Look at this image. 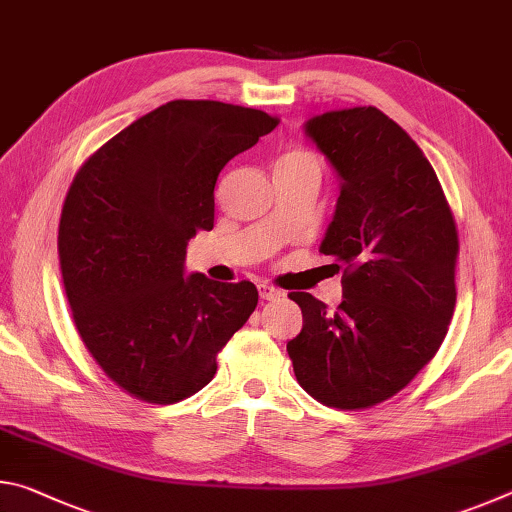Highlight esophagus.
I'll use <instances>...</instances> for the list:
<instances>
[{
  "instance_id": "esophagus-1",
  "label": "esophagus",
  "mask_w": 512,
  "mask_h": 512,
  "mask_svg": "<svg viewBox=\"0 0 512 512\" xmlns=\"http://www.w3.org/2000/svg\"><path fill=\"white\" fill-rule=\"evenodd\" d=\"M259 298L262 300H277V298H282V291L280 289H275L273 284H259Z\"/></svg>"
}]
</instances>
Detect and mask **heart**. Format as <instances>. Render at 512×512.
<instances>
[{"label": "heart", "mask_w": 512, "mask_h": 512, "mask_svg": "<svg viewBox=\"0 0 512 512\" xmlns=\"http://www.w3.org/2000/svg\"><path fill=\"white\" fill-rule=\"evenodd\" d=\"M284 164H318V160L305 149H293L289 153H284L277 167H284Z\"/></svg>", "instance_id": "heart-1"}]
</instances>
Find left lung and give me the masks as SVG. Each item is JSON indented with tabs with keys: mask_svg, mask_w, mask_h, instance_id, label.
<instances>
[{
	"mask_svg": "<svg viewBox=\"0 0 512 512\" xmlns=\"http://www.w3.org/2000/svg\"><path fill=\"white\" fill-rule=\"evenodd\" d=\"M305 133L341 180L320 253L343 271V302L329 314L311 293H289L302 329L287 352L314 400L368 409L400 393L445 341L456 223L420 146L381 110L325 112Z\"/></svg>",
	"mask_w": 512,
	"mask_h": 512,
	"instance_id": "1",
	"label": "left lung"
}]
</instances>
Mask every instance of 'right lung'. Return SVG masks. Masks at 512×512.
Listing matches in <instances>:
<instances>
[{"mask_svg": "<svg viewBox=\"0 0 512 512\" xmlns=\"http://www.w3.org/2000/svg\"><path fill=\"white\" fill-rule=\"evenodd\" d=\"M280 119L221 101H169L85 160L58 225L81 341L119 388L173 404L207 386L257 307L253 282L185 277L187 241L214 228V185Z\"/></svg>", "mask_w": 512, "mask_h": 512, "instance_id": "right-lung-1", "label": "right lung"}]
</instances>
